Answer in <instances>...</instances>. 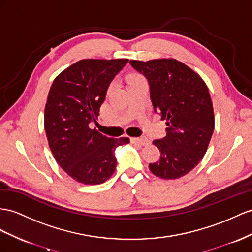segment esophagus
Here are the masks:
<instances>
[{
    "label": "esophagus",
    "mask_w": 252,
    "mask_h": 252,
    "mask_svg": "<svg viewBox=\"0 0 252 252\" xmlns=\"http://www.w3.org/2000/svg\"><path fill=\"white\" fill-rule=\"evenodd\" d=\"M131 143L139 144L141 146H147V145H149L150 141L147 137H131Z\"/></svg>",
    "instance_id": "34e87169"
}]
</instances>
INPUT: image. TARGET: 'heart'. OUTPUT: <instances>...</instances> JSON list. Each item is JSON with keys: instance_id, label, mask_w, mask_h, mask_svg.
I'll return each mask as SVG.
<instances>
[{"instance_id": "1", "label": "heart", "mask_w": 252, "mask_h": 252, "mask_svg": "<svg viewBox=\"0 0 252 252\" xmlns=\"http://www.w3.org/2000/svg\"><path fill=\"white\" fill-rule=\"evenodd\" d=\"M138 79H141V77L138 76V75H136V74H132V75L128 76V84L134 82V81H136V80H138Z\"/></svg>"}]
</instances>
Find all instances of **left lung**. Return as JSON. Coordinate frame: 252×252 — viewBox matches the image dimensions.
Segmentation results:
<instances>
[{"label":"left lung","instance_id":"left-lung-1","mask_svg":"<svg viewBox=\"0 0 252 252\" xmlns=\"http://www.w3.org/2000/svg\"><path fill=\"white\" fill-rule=\"evenodd\" d=\"M150 85L154 112L166 120V136L153 140L160 158L150 171L165 180L188 175L202 159L214 131V109L201 76L173 59L130 61Z\"/></svg>","mask_w":252,"mask_h":252}]
</instances>
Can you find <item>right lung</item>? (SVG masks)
I'll list each match as a JSON object with an SVG mask.
<instances>
[{
	"label": "right lung",
	"mask_w": 252,
	"mask_h": 252,
	"mask_svg": "<svg viewBox=\"0 0 252 252\" xmlns=\"http://www.w3.org/2000/svg\"><path fill=\"white\" fill-rule=\"evenodd\" d=\"M128 60H82L55 77L44 108V128L56 162L75 181L96 185L113 176L114 151L130 143L94 128L109 84Z\"/></svg>",
	"instance_id": "obj_1"
}]
</instances>
